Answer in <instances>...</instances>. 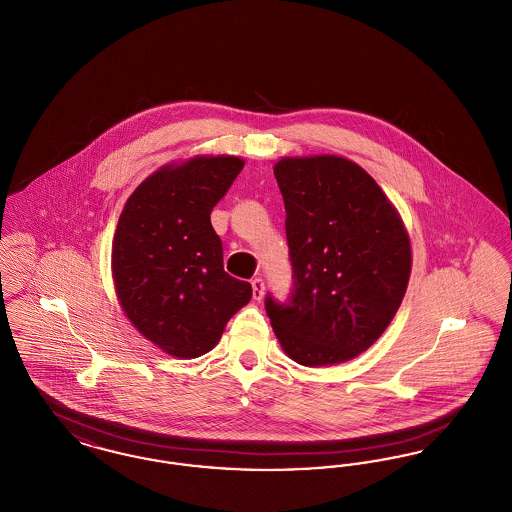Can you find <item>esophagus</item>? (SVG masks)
<instances>
[{"instance_id":"1","label":"esophagus","mask_w":512,"mask_h":512,"mask_svg":"<svg viewBox=\"0 0 512 512\" xmlns=\"http://www.w3.org/2000/svg\"><path fill=\"white\" fill-rule=\"evenodd\" d=\"M251 288H253V299H255V301H261L263 295H265V282H263L261 278H255V280L251 282Z\"/></svg>"}]
</instances>
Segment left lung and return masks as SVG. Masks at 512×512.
<instances>
[{
	"instance_id": "1",
	"label": "left lung",
	"mask_w": 512,
	"mask_h": 512,
	"mask_svg": "<svg viewBox=\"0 0 512 512\" xmlns=\"http://www.w3.org/2000/svg\"><path fill=\"white\" fill-rule=\"evenodd\" d=\"M290 303L265 301L284 353L303 366L351 361L395 317L411 276L409 232L388 195L340 155L282 157Z\"/></svg>"
}]
</instances>
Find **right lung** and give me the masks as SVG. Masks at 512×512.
<instances>
[{
	"instance_id": "right-lung-1",
	"label": "right lung",
	"mask_w": 512,
	"mask_h": 512,
	"mask_svg": "<svg viewBox=\"0 0 512 512\" xmlns=\"http://www.w3.org/2000/svg\"><path fill=\"white\" fill-rule=\"evenodd\" d=\"M244 159L195 155L149 174L126 199L111 249V272L132 326L178 359L209 353L251 299V284L222 265L211 211Z\"/></svg>"
}]
</instances>
